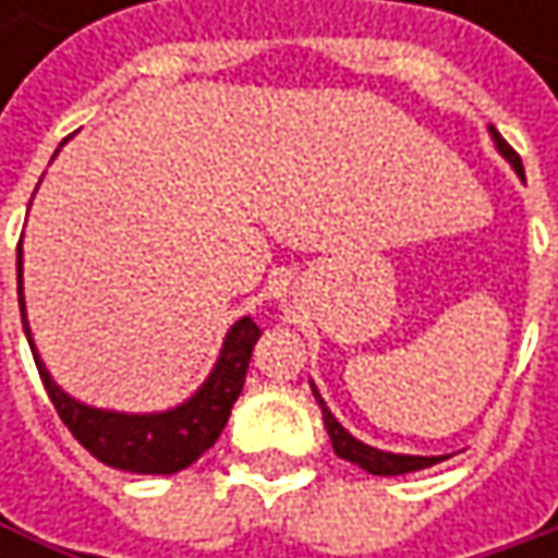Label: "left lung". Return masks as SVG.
I'll return each mask as SVG.
<instances>
[{
  "label": "left lung",
  "mask_w": 558,
  "mask_h": 558,
  "mask_svg": "<svg viewBox=\"0 0 558 558\" xmlns=\"http://www.w3.org/2000/svg\"><path fill=\"white\" fill-rule=\"evenodd\" d=\"M488 132H492V138H495L498 155H501L504 161L517 170V177L523 180V165H520V158L513 155V148L504 142L495 129H488ZM310 388H313V397L319 400L323 423H326V433H329V439H332L336 456H339V459H345V462H352V465H359V469H365L368 475H385V478H390V475H407V472H420V469H429V465H436V462L449 459V456H403V452H385V449H375V446H368V442L355 439V436H352V433L336 420V413L326 407V400L319 397V390H316L313 381H310Z\"/></svg>",
  "instance_id": "left-lung-1"
}]
</instances>
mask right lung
Returning <instances> with one entry per match:
<instances>
[{
    "label": "right lung",
    "mask_w": 558,
    "mask_h": 558,
    "mask_svg": "<svg viewBox=\"0 0 558 558\" xmlns=\"http://www.w3.org/2000/svg\"><path fill=\"white\" fill-rule=\"evenodd\" d=\"M19 310H22V326L25 339L32 345L38 375L45 381V390L57 407L63 426L76 436V442L96 456L102 465L119 469V472H135V475H173L186 465H193L226 429L232 403L239 400L248 362L255 352V342L262 339V329L242 316L229 326L219 359L206 381L193 390L183 403L155 410V413H122V410H102L89 407L57 385L41 362L28 313H25V287H22V242H19Z\"/></svg>",
    "instance_id": "obj_1"
}]
</instances>
